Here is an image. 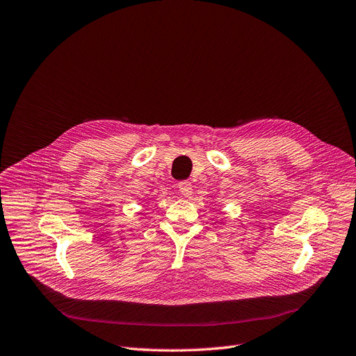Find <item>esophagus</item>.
I'll list each match as a JSON object with an SVG mask.
<instances>
[{
  "mask_svg": "<svg viewBox=\"0 0 356 356\" xmlns=\"http://www.w3.org/2000/svg\"><path fill=\"white\" fill-rule=\"evenodd\" d=\"M179 191L184 197H189L193 192V184L188 180H183V181L179 183Z\"/></svg>",
  "mask_w": 356,
  "mask_h": 356,
  "instance_id": "esophagus-1",
  "label": "esophagus"
}]
</instances>
